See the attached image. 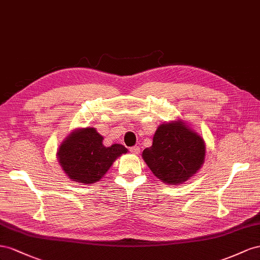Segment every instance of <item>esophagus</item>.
<instances>
[{"label":"esophagus","instance_id":"1","mask_svg":"<svg viewBox=\"0 0 260 260\" xmlns=\"http://www.w3.org/2000/svg\"><path fill=\"white\" fill-rule=\"evenodd\" d=\"M129 150H131V152H132V153L138 154V153L140 152V148H139V147H137V146H134V147H132Z\"/></svg>","mask_w":260,"mask_h":260}]
</instances>
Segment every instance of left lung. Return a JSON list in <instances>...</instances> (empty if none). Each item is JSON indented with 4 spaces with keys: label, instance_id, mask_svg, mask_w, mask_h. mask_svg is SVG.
Returning <instances> with one entry per match:
<instances>
[{
    "label": "left lung",
    "instance_id": "8db88e82",
    "mask_svg": "<svg viewBox=\"0 0 260 260\" xmlns=\"http://www.w3.org/2000/svg\"><path fill=\"white\" fill-rule=\"evenodd\" d=\"M205 157L204 138L183 120L159 125L152 146L143 151V159L154 176L170 185L188 181L203 167Z\"/></svg>",
    "mask_w": 260,
    "mask_h": 260
}]
</instances>
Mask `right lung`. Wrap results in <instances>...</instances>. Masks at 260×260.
<instances>
[{"mask_svg":"<svg viewBox=\"0 0 260 260\" xmlns=\"http://www.w3.org/2000/svg\"><path fill=\"white\" fill-rule=\"evenodd\" d=\"M127 151V148L121 144L106 147L103 136L97 129L85 127L74 129L63 140L56 158L69 179L77 183L92 184L100 181L113 162Z\"/></svg>","mask_w":260,"mask_h":260,"instance_id":"add662e5","label":"right lung"}]
</instances>
